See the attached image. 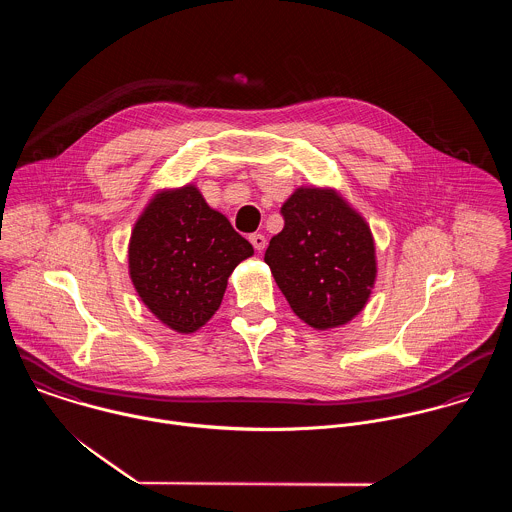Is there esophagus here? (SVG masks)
<instances>
[{"label": "esophagus", "mask_w": 512, "mask_h": 512, "mask_svg": "<svg viewBox=\"0 0 512 512\" xmlns=\"http://www.w3.org/2000/svg\"><path fill=\"white\" fill-rule=\"evenodd\" d=\"M250 242H252V246H254L258 252H262V250L266 248V236H264V234H258V232L250 234Z\"/></svg>", "instance_id": "1"}]
</instances>
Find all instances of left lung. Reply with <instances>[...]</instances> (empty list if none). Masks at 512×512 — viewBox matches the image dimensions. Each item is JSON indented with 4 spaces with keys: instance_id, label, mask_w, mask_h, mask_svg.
Listing matches in <instances>:
<instances>
[{
    "instance_id": "obj_1",
    "label": "left lung",
    "mask_w": 512,
    "mask_h": 512,
    "mask_svg": "<svg viewBox=\"0 0 512 512\" xmlns=\"http://www.w3.org/2000/svg\"><path fill=\"white\" fill-rule=\"evenodd\" d=\"M282 217L284 228L264 260L293 313L313 329L349 323L376 280L365 219L333 189L317 187H299L282 205Z\"/></svg>"
}]
</instances>
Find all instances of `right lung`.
<instances>
[{
  "instance_id": "obj_1",
  "label": "right lung",
  "mask_w": 512,
  "mask_h": 512,
  "mask_svg": "<svg viewBox=\"0 0 512 512\" xmlns=\"http://www.w3.org/2000/svg\"><path fill=\"white\" fill-rule=\"evenodd\" d=\"M254 254L195 185L157 193L136 222L130 278L147 309L177 333L203 327L220 307L228 276Z\"/></svg>"
}]
</instances>
